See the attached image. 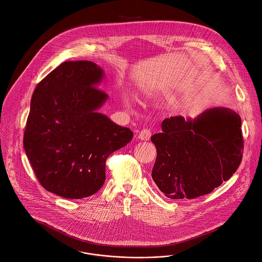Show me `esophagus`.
<instances>
[{
  "mask_svg": "<svg viewBox=\"0 0 262 262\" xmlns=\"http://www.w3.org/2000/svg\"><path fill=\"white\" fill-rule=\"evenodd\" d=\"M151 130H150L149 128H144V129H142V130L140 132L138 137H139V139H141V140L148 141V140L151 138Z\"/></svg>",
  "mask_w": 262,
  "mask_h": 262,
  "instance_id": "esophagus-1",
  "label": "esophagus"
}]
</instances>
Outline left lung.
Instances as JSON below:
<instances>
[{
  "mask_svg": "<svg viewBox=\"0 0 262 262\" xmlns=\"http://www.w3.org/2000/svg\"><path fill=\"white\" fill-rule=\"evenodd\" d=\"M151 137L158 156L151 178L170 199H195L230 180L242 160L241 118L226 107L206 110L195 119L163 120Z\"/></svg>",
  "mask_w": 262,
  "mask_h": 262,
  "instance_id": "8db88e82",
  "label": "left lung"
}]
</instances>
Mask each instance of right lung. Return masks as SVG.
<instances>
[{
	"label": "right lung",
	"instance_id": "obj_1",
	"mask_svg": "<svg viewBox=\"0 0 262 262\" xmlns=\"http://www.w3.org/2000/svg\"><path fill=\"white\" fill-rule=\"evenodd\" d=\"M103 71L88 60L65 61L32 97L24 149L40 184L62 198H86L105 181V161L134 133L98 110L108 95L97 84Z\"/></svg>",
	"mask_w": 262,
	"mask_h": 262
}]
</instances>
